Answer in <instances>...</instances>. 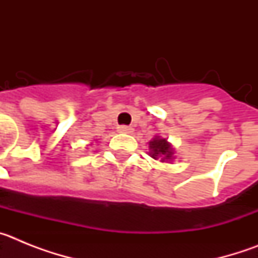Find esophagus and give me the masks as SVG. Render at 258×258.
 <instances>
[{
    "mask_svg": "<svg viewBox=\"0 0 258 258\" xmlns=\"http://www.w3.org/2000/svg\"><path fill=\"white\" fill-rule=\"evenodd\" d=\"M117 131L120 132V133H126V134L133 133V129H132L131 126H126V125H120V126L117 127Z\"/></svg>",
    "mask_w": 258,
    "mask_h": 258,
    "instance_id": "1",
    "label": "esophagus"
}]
</instances>
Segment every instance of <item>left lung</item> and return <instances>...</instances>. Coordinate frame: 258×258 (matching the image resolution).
<instances>
[{
  "mask_svg": "<svg viewBox=\"0 0 258 258\" xmlns=\"http://www.w3.org/2000/svg\"><path fill=\"white\" fill-rule=\"evenodd\" d=\"M150 155L151 157H154L155 160L157 159H161V161H164L166 159H172V155H173V150L170 147V145L166 142V140H161L159 137L154 138V140L150 142Z\"/></svg>",
  "mask_w": 258,
  "mask_h": 258,
  "instance_id": "1",
  "label": "left lung"
}]
</instances>
